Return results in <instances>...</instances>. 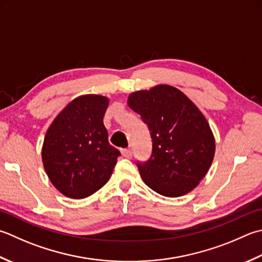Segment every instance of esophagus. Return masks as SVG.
<instances>
[{"instance_id": "esophagus-1", "label": "esophagus", "mask_w": 262, "mask_h": 262, "mask_svg": "<svg viewBox=\"0 0 262 262\" xmlns=\"http://www.w3.org/2000/svg\"><path fill=\"white\" fill-rule=\"evenodd\" d=\"M121 155L124 156L125 158H130L132 157V150H130V148H122Z\"/></svg>"}]
</instances>
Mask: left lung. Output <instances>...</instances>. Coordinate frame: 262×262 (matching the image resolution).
<instances>
[{
  "mask_svg": "<svg viewBox=\"0 0 262 262\" xmlns=\"http://www.w3.org/2000/svg\"><path fill=\"white\" fill-rule=\"evenodd\" d=\"M128 105L141 116L151 136L150 158L136 160L143 181L169 198L191 192L206 176L214 156V138L201 111L168 85L132 93Z\"/></svg>",
  "mask_w": 262,
  "mask_h": 262,
  "instance_id": "left-lung-1",
  "label": "left lung"
}]
</instances>
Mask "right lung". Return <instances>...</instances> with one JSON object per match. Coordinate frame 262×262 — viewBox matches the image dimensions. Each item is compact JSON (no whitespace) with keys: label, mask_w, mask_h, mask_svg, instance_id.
Wrapping results in <instances>:
<instances>
[{"label":"right lung","mask_w":262,"mask_h":262,"mask_svg":"<svg viewBox=\"0 0 262 262\" xmlns=\"http://www.w3.org/2000/svg\"><path fill=\"white\" fill-rule=\"evenodd\" d=\"M106 97L84 95L71 101L46 132L42 159L53 185L71 199L92 195L109 181L118 148L103 125Z\"/></svg>","instance_id":"right-lung-1"}]
</instances>
